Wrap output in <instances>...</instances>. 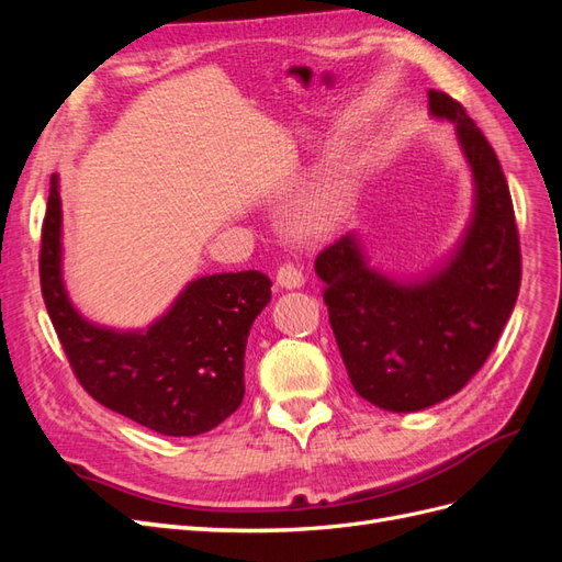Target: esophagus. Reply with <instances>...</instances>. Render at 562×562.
<instances>
[{
  "label": "esophagus",
  "instance_id": "1",
  "mask_svg": "<svg viewBox=\"0 0 562 562\" xmlns=\"http://www.w3.org/2000/svg\"><path fill=\"white\" fill-rule=\"evenodd\" d=\"M277 285L283 288V291H295V288H302L304 285L302 271L295 265H283L277 271Z\"/></svg>",
  "mask_w": 562,
  "mask_h": 562
}]
</instances>
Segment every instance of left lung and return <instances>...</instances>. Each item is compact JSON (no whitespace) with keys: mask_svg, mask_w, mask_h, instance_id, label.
Returning <instances> with one entry per match:
<instances>
[{"mask_svg":"<svg viewBox=\"0 0 562 562\" xmlns=\"http://www.w3.org/2000/svg\"><path fill=\"white\" fill-rule=\"evenodd\" d=\"M429 112L454 124L473 178L471 220L452 252L427 274L394 279L370 267L349 232L314 265L356 394L391 413L424 411L467 386L520 288L514 203L495 149L448 93L429 91Z\"/></svg>","mask_w":562,"mask_h":562,"instance_id":"left-lung-1","label":"left lung"}]
</instances>
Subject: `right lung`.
<instances>
[{
	"label": "right lung",
	"mask_w": 562,
	"mask_h": 562,
	"mask_svg": "<svg viewBox=\"0 0 562 562\" xmlns=\"http://www.w3.org/2000/svg\"><path fill=\"white\" fill-rule=\"evenodd\" d=\"M40 277L67 361L100 405L164 436L206 434L241 405L248 333L271 300L260 271L190 281L145 330L98 326L65 291L60 184L50 176Z\"/></svg>",
	"instance_id": "add662e5"
}]
</instances>
